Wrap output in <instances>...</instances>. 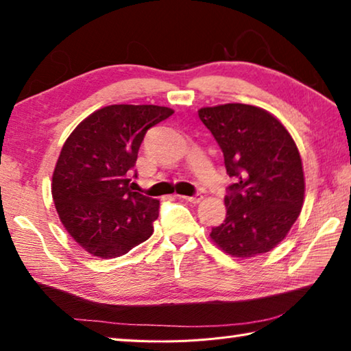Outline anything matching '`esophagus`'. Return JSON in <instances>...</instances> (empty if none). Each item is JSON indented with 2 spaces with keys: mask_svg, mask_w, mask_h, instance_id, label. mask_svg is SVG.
<instances>
[{
  "mask_svg": "<svg viewBox=\"0 0 351 351\" xmlns=\"http://www.w3.org/2000/svg\"><path fill=\"white\" fill-rule=\"evenodd\" d=\"M180 197H182V199H186V201L192 202V204H197V202H201V199H202V195L196 193V195H193V196H180Z\"/></svg>",
  "mask_w": 351,
  "mask_h": 351,
  "instance_id": "34e87169",
  "label": "esophagus"
}]
</instances>
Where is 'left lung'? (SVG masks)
<instances>
[{"mask_svg": "<svg viewBox=\"0 0 351 351\" xmlns=\"http://www.w3.org/2000/svg\"><path fill=\"white\" fill-rule=\"evenodd\" d=\"M197 114L233 180L224 197L226 219L210 237L234 258L270 252L302 208L304 171L295 141L273 114L254 106L204 107Z\"/></svg>", "mask_w": 351, "mask_h": 351, "instance_id": "obj_1", "label": "left lung"}]
</instances>
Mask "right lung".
<instances>
[{
	"mask_svg": "<svg viewBox=\"0 0 351 351\" xmlns=\"http://www.w3.org/2000/svg\"><path fill=\"white\" fill-rule=\"evenodd\" d=\"M169 107L114 104L93 112L70 133L52 178L62 226L93 256L117 258L147 241L159 201L133 192L138 150Z\"/></svg>",
	"mask_w": 351,
	"mask_h": 351,
	"instance_id": "right-lung-1",
	"label": "right lung"
}]
</instances>
